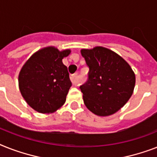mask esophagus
<instances>
[{"label":"esophagus","mask_w":157,"mask_h":157,"mask_svg":"<svg viewBox=\"0 0 157 157\" xmlns=\"http://www.w3.org/2000/svg\"><path fill=\"white\" fill-rule=\"evenodd\" d=\"M70 79H71V81H72L73 85H76V80H77V73H75V74H73V75H71V76H70Z\"/></svg>","instance_id":"obj_1"}]
</instances>
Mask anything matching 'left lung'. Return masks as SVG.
<instances>
[{
    "instance_id": "obj_1",
    "label": "left lung",
    "mask_w": 157,
    "mask_h": 157,
    "mask_svg": "<svg viewBox=\"0 0 157 157\" xmlns=\"http://www.w3.org/2000/svg\"><path fill=\"white\" fill-rule=\"evenodd\" d=\"M90 67L89 78L80 87L86 107L98 116H109L128 101L136 85V75L129 63L103 47L81 49Z\"/></svg>"
}]
</instances>
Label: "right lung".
Here are the masks:
<instances>
[{
  "label": "right lung",
  "mask_w": 157,
  "mask_h": 157,
  "mask_svg": "<svg viewBox=\"0 0 157 157\" xmlns=\"http://www.w3.org/2000/svg\"><path fill=\"white\" fill-rule=\"evenodd\" d=\"M71 50L47 47L34 52L18 75L21 96L30 107L42 114L54 113L64 104L72 82L62 62Z\"/></svg>",
  "instance_id": "1"
}]
</instances>
